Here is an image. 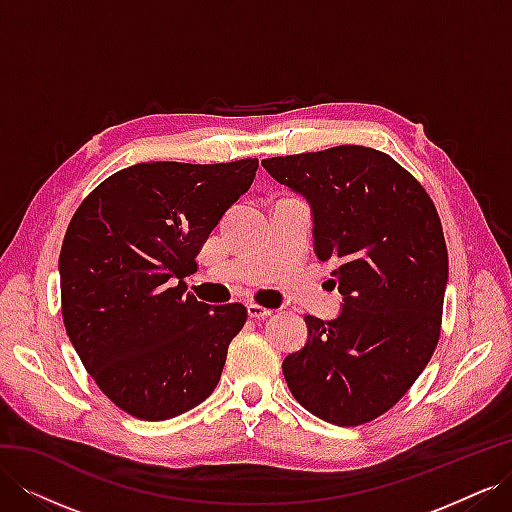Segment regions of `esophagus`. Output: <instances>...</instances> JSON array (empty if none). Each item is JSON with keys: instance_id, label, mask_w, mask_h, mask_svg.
Masks as SVG:
<instances>
[{"instance_id": "obj_1", "label": "esophagus", "mask_w": 512, "mask_h": 512, "mask_svg": "<svg viewBox=\"0 0 512 512\" xmlns=\"http://www.w3.org/2000/svg\"><path fill=\"white\" fill-rule=\"evenodd\" d=\"M247 314H250V318H269L273 314V309L269 307H262V305H256V303H250L247 305Z\"/></svg>"}]
</instances>
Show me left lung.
<instances>
[{
  "label": "left lung",
  "mask_w": 512,
  "mask_h": 512,
  "mask_svg": "<svg viewBox=\"0 0 512 512\" xmlns=\"http://www.w3.org/2000/svg\"><path fill=\"white\" fill-rule=\"evenodd\" d=\"M314 215V252L344 294L335 320L305 316L282 369L322 421H374L408 393L440 339L448 252L433 200L391 156L361 145L262 160Z\"/></svg>",
  "instance_id": "1"
}]
</instances>
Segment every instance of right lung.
<instances>
[{
    "mask_svg": "<svg viewBox=\"0 0 512 512\" xmlns=\"http://www.w3.org/2000/svg\"><path fill=\"white\" fill-rule=\"evenodd\" d=\"M256 168V158L134 164L72 215L59 254L61 316L89 376L128 414L166 421L218 386L247 309L209 307L183 280Z\"/></svg>",
    "mask_w": 512,
    "mask_h": 512,
    "instance_id": "right-lung-1",
    "label": "right lung"
}]
</instances>
